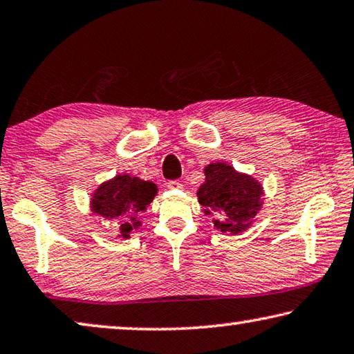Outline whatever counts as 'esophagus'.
I'll return each instance as SVG.
<instances>
[{
    "instance_id": "34e87169",
    "label": "esophagus",
    "mask_w": 354,
    "mask_h": 354,
    "mask_svg": "<svg viewBox=\"0 0 354 354\" xmlns=\"http://www.w3.org/2000/svg\"><path fill=\"white\" fill-rule=\"evenodd\" d=\"M182 187H183V185L178 180H171V182L166 183V188H169V189H180Z\"/></svg>"
}]
</instances>
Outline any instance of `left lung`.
<instances>
[{"label": "left lung", "mask_w": 354, "mask_h": 354, "mask_svg": "<svg viewBox=\"0 0 354 354\" xmlns=\"http://www.w3.org/2000/svg\"><path fill=\"white\" fill-rule=\"evenodd\" d=\"M204 176L196 193L204 214L214 216V226L221 232L237 236L247 231L263 207V185L225 161L210 162Z\"/></svg>", "instance_id": "obj_1"}]
</instances>
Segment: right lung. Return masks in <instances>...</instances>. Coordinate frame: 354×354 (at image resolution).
Segmentation results:
<instances>
[{"mask_svg":"<svg viewBox=\"0 0 354 354\" xmlns=\"http://www.w3.org/2000/svg\"><path fill=\"white\" fill-rule=\"evenodd\" d=\"M158 193L153 182L133 177L131 174H117L115 177L97 185L91 194L90 210L104 220H118V237L128 239L133 230L142 225L139 220Z\"/></svg>","mask_w":354,"mask_h":354,"instance_id":"1","label":"right lung"}]
</instances>
